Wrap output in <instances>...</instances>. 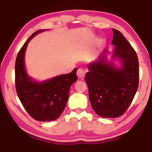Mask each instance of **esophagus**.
I'll use <instances>...</instances> for the list:
<instances>
[{
  "instance_id": "1",
  "label": "esophagus",
  "mask_w": 152,
  "mask_h": 152,
  "mask_svg": "<svg viewBox=\"0 0 152 152\" xmlns=\"http://www.w3.org/2000/svg\"><path fill=\"white\" fill-rule=\"evenodd\" d=\"M85 74H86V72L83 69H78L77 71V76L79 78H81V79H83Z\"/></svg>"
}]
</instances>
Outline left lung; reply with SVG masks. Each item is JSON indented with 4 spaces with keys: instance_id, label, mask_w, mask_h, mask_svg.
Segmentation results:
<instances>
[{
    "instance_id": "left-lung-1",
    "label": "left lung",
    "mask_w": 152,
    "mask_h": 152,
    "mask_svg": "<svg viewBox=\"0 0 152 152\" xmlns=\"http://www.w3.org/2000/svg\"><path fill=\"white\" fill-rule=\"evenodd\" d=\"M113 58H120L122 67L108 63L105 49L96 61L89 64L85 79L93 110L102 117L115 118L126 112L139 84V62L135 50L121 32L113 28Z\"/></svg>"
}]
</instances>
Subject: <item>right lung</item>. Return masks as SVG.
<instances>
[{
	"mask_svg": "<svg viewBox=\"0 0 152 152\" xmlns=\"http://www.w3.org/2000/svg\"><path fill=\"white\" fill-rule=\"evenodd\" d=\"M44 30L34 32L20 49L15 62V85L18 96L28 114L35 120L48 122L58 119L63 112L70 87L78 78L77 68L44 82H35L28 76L24 64L26 47L34 36Z\"/></svg>",
	"mask_w": 152,
	"mask_h": 152,
	"instance_id": "obj_1",
	"label": "right lung"
}]
</instances>
